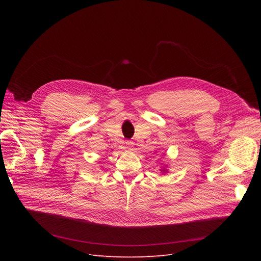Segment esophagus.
I'll use <instances>...</instances> for the list:
<instances>
[{
	"label": "esophagus",
	"instance_id": "34e87169",
	"mask_svg": "<svg viewBox=\"0 0 261 261\" xmlns=\"http://www.w3.org/2000/svg\"><path fill=\"white\" fill-rule=\"evenodd\" d=\"M126 146H127V148H129V149H132V147H133V145H134V143L132 142V141H126Z\"/></svg>",
	"mask_w": 261,
	"mask_h": 261
}]
</instances>
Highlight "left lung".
I'll return each instance as SVG.
<instances>
[{
  "label": "left lung",
  "instance_id": "left-lung-1",
  "mask_svg": "<svg viewBox=\"0 0 261 261\" xmlns=\"http://www.w3.org/2000/svg\"><path fill=\"white\" fill-rule=\"evenodd\" d=\"M161 171H163V172H166V171H167V170H166V169H162V170H161Z\"/></svg>",
  "mask_w": 261,
  "mask_h": 261
}]
</instances>
